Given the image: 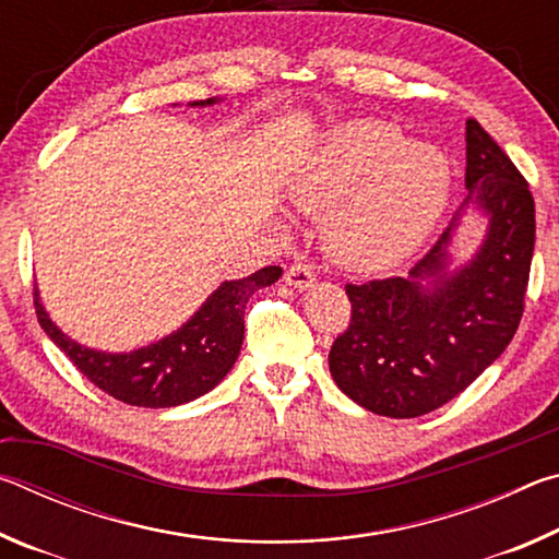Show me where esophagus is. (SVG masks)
Segmentation results:
<instances>
[{"label":"esophagus","mask_w":559,"mask_h":559,"mask_svg":"<svg viewBox=\"0 0 559 559\" xmlns=\"http://www.w3.org/2000/svg\"><path fill=\"white\" fill-rule=\"evenodd\" d=\"M286 283L298 290L313 288L316 271H313V266H308V263H293V266L286 271Z\"/></svg>","instance_id":"34e87169"}]
</instances>
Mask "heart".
I'll use <instances>...</instances> for the list:
<instances>
[{
  "label": "heart",
  "instance_id": "1",
  "mask_svg": "<svg viewBox=\"0 0 559 559\" xmlns=\"http://www.w3.org/2000/svg\"><path fill=\"white\" fill-rule=\"evenodd\" d=\"M451 165L437 147L412 145L382 120L333 132L293 187L300 210L323 216L337 261L380 271L414 253L447 206Z\"/></svg>",
  "mask_w": 559,
  "mask_h": 559
}]
</instances>
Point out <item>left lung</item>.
Returning a JSON list of instances; mask_svg holds the SVG:
<instances>
[{"label": "left lung", "mask_w": 559, "mask_h": 559, "mask_svg": "<svg viewBox=\"0 0 559 559\" xmlns=\"http://www.w3.org/2000/svg\"><path fill=\"white\" fill-rule=\"evenodd\" d=\"M466 189L459 214L409 271L353 286V318L330 347L335 384L367 412L414 419L461 394L503 355L525 310L535 249V202L500 145L466 122ZM476 203L489 216L474 259L448 271L457 216Z\"/></svg>", "instance_id": "obj_1"}]
</instances>
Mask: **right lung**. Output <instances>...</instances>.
<instances>
[{"label": "right lung", "instance_id": "1", "mask_svg": "<svg viewBox=\"0 0 559 559\" xmlns=\"http://www.w3.org/2000/svg\"><path fill=\"white\" fill-rule=\"evenodd\" d=\"M212 103L216 98L192 106ZM278 278L281 266H266L246 278L224 281L182 328L132 353H100L83 347L53 325L39 302V290H34V306L44 333L98 390L130 406L165 409L192 402L224 380L243 343L246 302L259 288H266Z\"/></svg>", "mask_w": 559, "mask_h": 559}]
</instances>
